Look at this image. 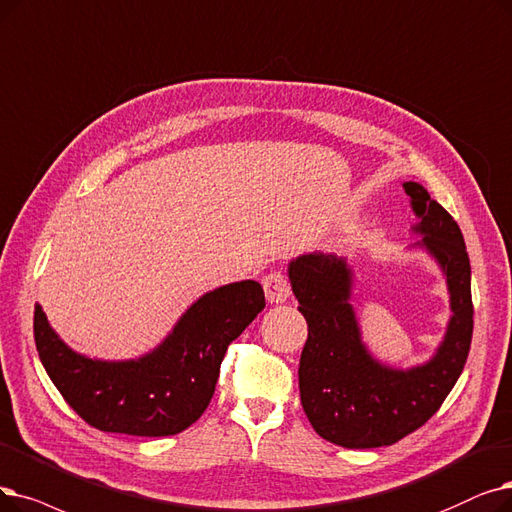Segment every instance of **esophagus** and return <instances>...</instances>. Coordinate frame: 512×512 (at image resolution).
I'll use <instances>...</instances> for the list:
<instances>
[{
	"label": "esophagus",
	"instance_id": "34e87169",
	"mask_svg": "<svg viewBox=\"0 0 512 512\" xmlns=\"http://www.w3.org/2000/svg\"><path fill=\"white\" fill-rule=\"evenodd\" d=\"M261 284L265 291V299L270 303H284L291 297V282H288L286 274L282 272H270L268 276H263Z\"/></svg>",
	"mask_w": 512,
	"mask_h": 512
}]
</instances>
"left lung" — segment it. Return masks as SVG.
Masks as SVG:
<instances>
[{
    "instance_id": "left-lung-1",
    "label": "left lung",
    "mask_w": 512,
    "mask_h": 512,
    "mask_svg": "<svg viewBox=\"0 0 512 512\" xmlns=\"http://www.w3.org/2000/svg\"><path fill=\"white\" fill-rule=\"evenodd\" d=\"M420 219L414 232L446 274L452 318L433 358L410 370L376 362L362 343L351 299L353 274L337 255L309 253L288 265L307 341L299 360L301 406L320 437L366 450L391 446L439 410L469 358L471 263L454 217L416 182L404 184Z\"/></svg>"
}]
</instances>
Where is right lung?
<instances>
[{
    "label": "right lung",
    "mask_w": 512,
    "mask_h": 512,
    "mask_svg": "<svg viewBox=\"0 0 512 512\" xmlns=\"http://www.w3.org/2000/svg\"><path fill=\"white\" fill-rule=\"evenodd\" d=\"M263 307V288L255 280L219 286L186 311L157 349L129 362L75 353L58 339L39 305L33 330L43 368L87 425L167 437L188 429L207 410L228 345Z\"/></svg>",
    "instance_id": "obj_1"
}]
</instances>
